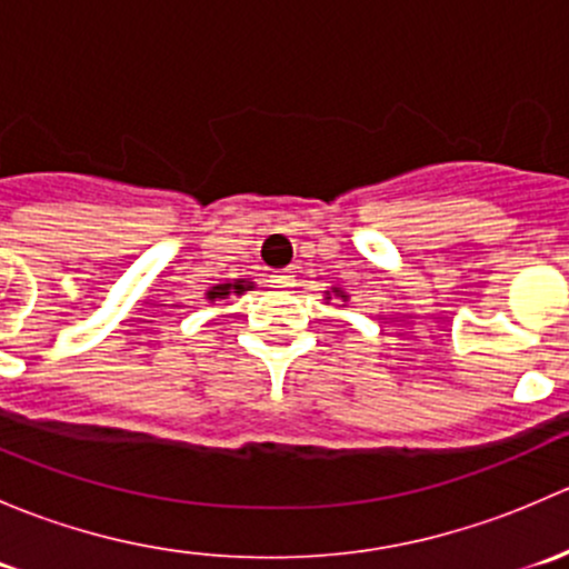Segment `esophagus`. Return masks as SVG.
Instances as JSON below:
<instances>
[{
    "instance_id": "obj_1",
    "label": "esophagus",
    "mask_w": 569,
    "mask_h": 569,
    "mask_svg": "<svg viewBox=\"0 0 569 569\" xmlns=\"http://www.w3.org/2000/svg\"><path fill=\"white\" fill-rule=\"evenodd\" d=\"M269 283L280 286V289H291V286H295V274H291L289 269H283V272L269 274Z\"/></svg>"
}]
</instances>
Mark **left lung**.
Instances as JSON below:
<instances>
[{
    "label": "left lung",
    "mask_w": 569,
    "mask_h": 569,
    "mask_svg": "<svg viewBox=\"0 0 569 569\" xmlns=\"http://www.w3.org/2000/svg\"><path fill=\"white\" fill-rule=\"evenodd\" d=\"M332 291H336V297H341V300H343V302H347V300H349V297H347V295H343V291H341V289H332ZM325 300H327V302H330V300H332V297H330V291H327V297H325Z\"/></svg>",
    "instance_id": "1"
}]
</instances>
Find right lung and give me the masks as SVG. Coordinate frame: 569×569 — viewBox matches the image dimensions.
Masks as SVG:
<instances>
[{"mask_svg":"<svg viewBox=\"0 0 569 569\" xmlns=\"http://www.w3.org/2000/svg\"><path fill=\"white\" fill-rule=\"evenodd\" d=\"M244 291H252V283L248 278H239V280H228V283H217V286H211L209 291H206V300H211V302H217V300H228V297L231 295H244Z\"/></svg>","mask_w":569,"mask_h":569,"instance_id":"1","label":"right lung"}]
</instances>
